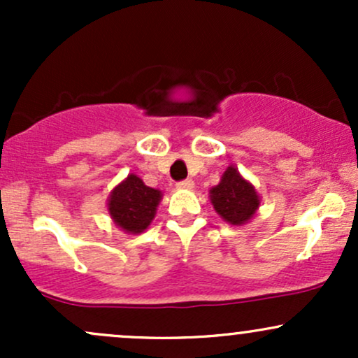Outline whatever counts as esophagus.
I'll return each instance as SVG.
<instances>
[{
  "mask_svg": "<svg viewBox=\"0 0 358 358\" xmlns=\"http://www.w3.org/2000/svg\"><path fill=\"white\" fill-rule=\"evenodd\" d=\"M176 187H178V188H192L193 187V180L192 178L182 180V182L176 183Z\"/></svg>",
  "mask_w": 358,
  "mask_h": 358,
  "instance_id": "esophagus-1",
  "label": "esophagus"
}]
</instances>
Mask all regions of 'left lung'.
<instances>
[{
	"label": "left lung",
	"mask_w": 358,
	"mask_h": 358,
	"mask_svg": "<svg viewBox=\"0 0 358 358\" xmlns=\"http://www.w3.org/2000/svg\"><path fill=\"white\" fill-rule=\"evenodd\" d=\"M210 200L217 213L232 225L245 224L259 207V196L254 187L245 182L234 166H229L220 183L212 188Z\"/></svg>",
	"instance_id": "8db88e82"
}]
</instances>
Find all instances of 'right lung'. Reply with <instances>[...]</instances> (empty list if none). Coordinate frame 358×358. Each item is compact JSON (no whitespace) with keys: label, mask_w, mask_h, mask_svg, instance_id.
<instances>
[{"label":"right lung","mask_w":358,"mask_h":358,"mask_svg":"<svg viewBox=\"0 0 358 358\" xmlns=\"http://www.w3.org/2000/svg\"><path fill=\"white\" fill-rule=\"evenodd\" d=\"M162 192L146 187L136 175H129L110 193L109 213L114 224L129 234L143 232L153 220Z\"/></svg>","instance_id":"obj_1"}]
</instances>
